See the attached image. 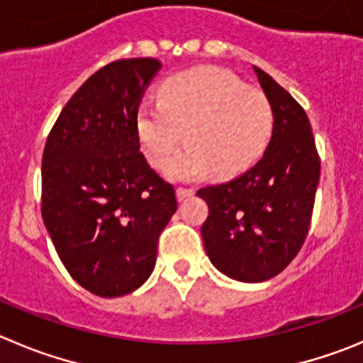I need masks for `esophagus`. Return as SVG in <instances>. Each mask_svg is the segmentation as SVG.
Here are the masks:
<instances>
[{
	"label": "esophagus",
	"mask_w": 363,
	"mask_h": 363,
	"mask_svg": "<svg viewBox=\"0 0 363 363\" xmlns=\"http://www.w3.org/2000/svg\"><path fill=\"white\" fill-rule=\"evenodd\" d=\"M177 201H184V199L191 197L193 189L191 188H177Z\"/></svg>",
	"instance_id": "obj_1"
}]
</instances>
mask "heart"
Returning <instances> with one entry per match:
<instances>
[{"label": "heart", "mask_w": 363, "mask_h": 363, "mask_svg": "<svg viewBox=\"0 0 363 363\" xmlns=\"http://www.w3.org/2000/svg\"><path fill=\"white\" fill-rule=\"evenodd\" d=\"M272 128L269 96L213 66L168 77L159 98H145L135 114L141 152L157 168L166 164L185 130L189 145L166 166L174 181H191L209 170L218 177L247 170L265 152Z\"/></svg>", "instance_id": "heart-1"}]
</instances>
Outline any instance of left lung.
Here are the masks:
<instances>
[{"label":"left lung","instance_id":"left-lung-1","mask_svg":"<svg viewBox=\"0 0 363 363\" xmlns=\"http://www.w3.org/2000/svg\"><path fill=\"white\" fill-rule=\"evenodd\" d=\"M274 107L265 154L238 177L197 191L209 208L202 240L213 265L243 283H262L289 267L306 240L320 159L304 109L254 66Z\"/></svg>","mask_w":363,"mask_h":363}]
</instances>
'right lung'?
Returning <instances> with one entry per match:
<instances>
[{"mask_svg": "<svg viewBox=\"0 0 363 363\" xmlns=\"http://www.w3.org/2000/svg\"><path fill=\"white\" fill-rule=\"evenodd\" d=\"M157 59L107 64L64 105L43 154L40 213L60 262L100 297L134 292L177 211L174 186L140 152L135 114Z\"/></svg>", "mask_w": 363, "mask_h": 363, "instance_id": "add662e5", "label": "right lung"}]
</instances>
